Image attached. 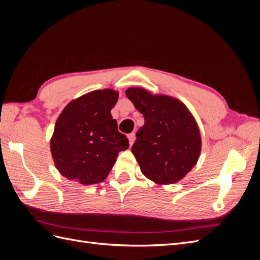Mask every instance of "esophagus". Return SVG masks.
<instances>
[{
	"label": "esophagus",
	"mask_w": 260,
	"mask_h": 260,
	"mask_svg": "<svg viewBox=\"0 0 260 260\" xmlns=\"http://www.w3.org/2000/svg\"><path fill=\"white\" fill-rule=\"evenodd\" d=\"M129 137V143H130V146L135 143V140H136V133H130V135L128 136Z\"/></svg>",
	"instance_id": "obj_1"
}]
</instances>
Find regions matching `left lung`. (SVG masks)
Masks as SVG:
<instances>
[{
    "instance_id": "1",
    "label": "left lung",
    "mask_w": 260,
    "mask_h": 260,
    "mask_svg": "<svg viewBox=\"0 0 260 260\" xmlns=\"http://www.w3.org/2000/svg\"><path fill=\"white\" fill-rule=\"evenodd\" d=\"M125 95L144 116L131 151L141 171L156 183L170 184L195 166L201 153L198 123L183 103L166 95H152L130 88Z\"/></svg>"
}]
</instances>
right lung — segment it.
I'll return each mask as SVG.
<instances>
[{"label": "right lung", "instance_id": "right-lung-1", "mask_svg": "<svg viewBox=\"0 0 260 260\" xmlns=\"http://www.w3.org/2000/svg\"><path fill=\"white\" fill-rule=\"evenodd\" d=\"M118 93L93 91L65 107L55 123L51 152L55 166L69 180L82 184L104 181L118 154L129 147V140L118 131L111 109Z\"/></svg>", "mask_w": 260, "mask_h": 260}]
</instances>
